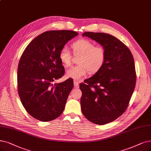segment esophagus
Masks as SVG:
<instances>
[{
	"mask_svg": "<svg viewBox=\"0 0 151 151\" xmlns=\"http://www.w3.org/2000/svg\"><path fill=\"white\" fill-rule=\"evenodd\" d=\"M74 86H75V88H79V83H78V81H77L76 80H74Z\"/></svg>",
	"mask_w": 151,
	"mask_h": 151,
	"instance_id": "esophagus-1",
	"label": "esophagus"
}]
</instances>
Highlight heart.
<instances>
[{
	"mask_svg": "<svg viewBox=\"0 0 151 151\" xmlns=\"http://www.w3.org/2000/svg\"><path fill=\"white\" fill-rule=\"evenodd\" d=\"M73 53L77 60L76 66L71 67L66 72V76L74 80H80L89 71L94 74L101 70L106 59V52L102 46L95 44L88 39L82 38L71 44ZM59 59L65 66L71 64L72 55L66 47H63L59 52Z\"/></svg>",
	"mask_w": 151,
	"mask_h": 151,
	"instance_id": "obj_1",
	"label": "heart"
}]
</instances>
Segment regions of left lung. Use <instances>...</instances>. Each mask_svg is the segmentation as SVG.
I'll return each instance as SVG.
<instances>
[{"mask_svg":"<svg viewBox=\"0 0 151 151\" xmlns=\"http://www.w3.org/2000/svg\"><path fill=\"white\" fill-rule=\"evenodd\" d=\"M82 36L95 40L106 52L103 68L80 84L82 113L103 125L119 118L129 105L136 82L134 61L130 50L113 35L86 32Z\"/></svg>","mask_w":151,"mask_h":151,"instance_id":"left-lung-1","label":"left lung"}]
</instances>
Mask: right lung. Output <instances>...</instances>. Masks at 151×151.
<instances>
[{
    "label": "right lung",
    "instance_id": "add662e5",
    "mask_svg": "<svg viewBox=\"0 0 151 151\" xmlns=\"http://www.w3.org/2000/svg\"><path fill=\"white\" fill-rule=\"evenodd\" d=\"M78 35L72 30H50L28 45L18 66L17 88L22 104L33 118L46 122L62 114L73 87V80L53 84L65 73L59 52L71 38Z\"/></svg>",
    "mask_w": 151,
    "mask_h": 151
}]
</instances>
